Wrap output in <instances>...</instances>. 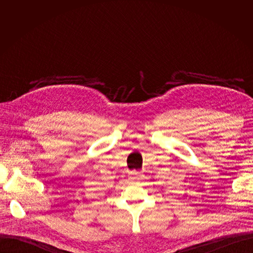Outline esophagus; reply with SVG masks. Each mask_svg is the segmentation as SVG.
<instances>
[{
	"instance_id": "esophagus-1",
	"label": "esophagus",
	"mask_w": 253,
	"mask_h": 253,
	"mask_svg": "<svg viewBox=\"0 0 253 253\" xmlns=\"http://www.w3.org/2000/svg\"><path fill=\"white\" fill-rule=\"evenodd\" d=\"M135 174H136L137 176H136V177H134V178H135V179H138V178H139V177H138V176H139V175H140L141 173H140V172H136Z\"/></svg>"
}]
</instances>
